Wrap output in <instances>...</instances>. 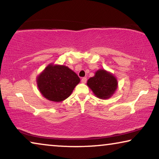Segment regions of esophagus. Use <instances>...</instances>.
<instances>
[{
  "mask_svg": "<svg viewBox=\"0 0 159 159\" xmlns=\"http://www.w3.org/2000/svg\"><path fill=\"white\" fill-rule=\"evenodd\" d=\"M86 81H87V79L86 78H82V79H81V82L83 83V84H86Z\"/></svg>",
  "mask_w": 159,
  "mask_h": 159,
  "instance_id": "esophagus-1",
  "label": "esophagus"
}]
</instances>
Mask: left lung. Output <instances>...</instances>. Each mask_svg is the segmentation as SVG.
I'll use <instances>...</instances> for the list:
<instances>
[{
  "instance_id": "8db88e82",
  "label": "left lung",
  "mask_w": 159,
  "mask_h": 159,
  "mask_svg": "<svg viewBox=\"0 0 159 159\" xmlns=\"http://www.w3.org/2000/svg\"><path fill=\"white\" fill-rule=\"evenodd\" d=\"M87 85L95 96L101 99L109 98L118 87L116 78L104 69H99L93 77L88 80Z\"/></svg>"
}]
</instances>
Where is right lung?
Masks as SVG:
<instances>
[{
	"mask_svg": "<svg viewBox=\"0 0 159 159\" xmlns=\"http://www.w3.org/2000/svg\"><path fill=\"white\" fill-rule=\"evenodd\" d=\"M41 93L49 101L61 102L70 96L80 79L66 66L49 64L36 79Z\"/></svg>",
	"mask_w": 159,
	"mask_h": 159,
	"instance_id": "right-lung-1",
	"label": "right lung"
}]
</instances>
